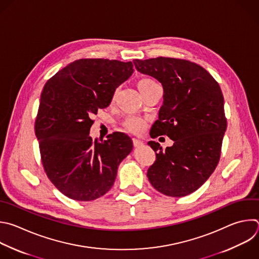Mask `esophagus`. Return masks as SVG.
I'll use <instances>...</instances> for the list:
<instances>
[{
    "mask_svg": "<svg viewBox=\"0 0 259 259\" xmlns=\"http://www.w3.org/2000/svg\"><path fill=\"white\" fill-rule=\"evenodd\" d=\"M133 145L135 147H139V146L143 145V141L141 139H139V138H133Z\"/></svg>",
    "mask_w": 259,
    "mask_h": 259,
    "instance_id": "obj_1",
    "label": "esophagus"
}]
</instances>
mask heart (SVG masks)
I'll return each instance as SVG.
<instances>
[{
	"label": "heart",
	"instance_id": "b5f03b06",
	"mask_svg": "<svg viewBox=\"0 0 259 259\" xmlns=\"http://www.w3.org/2000/svg\"><path fill=\"white\" fill-rule=\"evenodd\" d=\"M156 85H158V84L151 78H142L137 82L138 90L142 94V96ZM116 97H117V91L114 93V95L112 97V103L115 102ZM145 125L146 124H145L144 120H142L139 117H135V116L128 117L124 122V127L132 133H140L145 128Z\"/></svg>",
	"mask_w": 259,
	"mask_h": 259
}]
</instances>
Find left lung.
Wrapping results in <instances>:
<instances>
[{"mask_svg": "<svg viewBox=\"0 0 259 259\" xmlns=\"http://www.w3.org/2000/svg\"><path fill=\"white\" fill-rule=\"evenodd\" d=\"M134 65L163 89V103L150 136L166 135L174 141L165 150L155 141L148 142L158 152L147 178L166 196H186L209 178L220 160L227 129L221 88L204 68L187 60L136 59Z\"/></svg>", "mask_w": 259, "mask_h": 259, "instance_id": "obj_1", "label": "left lung"}]
</instances>
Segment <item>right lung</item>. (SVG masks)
Here are the masks:
<instances>
[{"mask_svg":"<svg viewBox=\"0 0 259 259\" xmlns=\"http://www.w3.org/2000/svg\"><path fill=\"white\" fill-rule=\"evenodd\" d=\"M133 71L132 62L80 59L46 83L34 130L46 174L67 197L95 200L114 185L132 140L115 132L107 140L94 141L92 116L110 106L116 89Z\"/></svg>","mask_w":259,"mask_h":259,"instance_id":"obj_1","label":"right lung"}]
</instances>
